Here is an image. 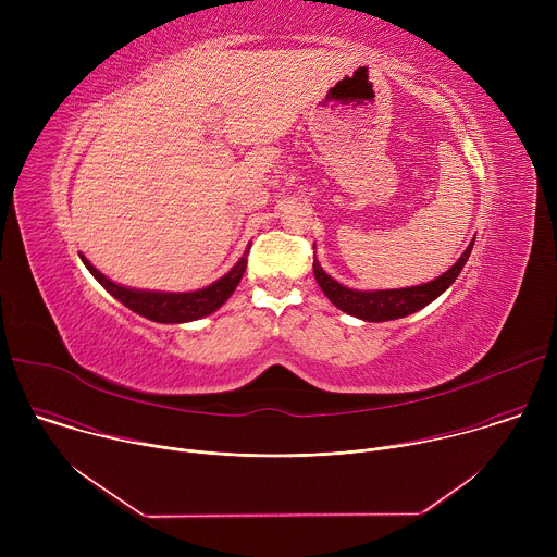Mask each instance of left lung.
I'll return each mask as SVG.
<instances>
[{"mask_svg":"<svg viewBox=\"0 0 557 557\" xmlns=\"http://www.w3.org/2000/svg\"><path fill=\"white\" fill-rule=\"evenodd\" d=\"M469 245L465 249V253L460 256V260L441 277L421 284V286H410V288H389V290H352L342 286L339 282H335L331 275L324 273V269L317 264V260L312 262V271H314V280L317 284L322 286V290L326 293V297L344 312L359 317V320L366 322H389V320H399V317H408L417 310H421L423 306H428L430 301H434L443 290H447L454 280L458 277V273L462 271L469 253H471Z\"/></svg>","mask_w":557,"mask_h":557,"instance_id":"1","label":"left lung"}]
</instances>
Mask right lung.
<instances>
[{
  "label": "right lung",
  "instance_id": "obj_1",
  "mask_svg": "<svg viewBox=\"0 0 557 557\" xmlns=\"http://www.w3.org/2000/svg\"><path fill=\"white\" fill-rule=\"evenodd\" d=\"M88 271L99 280V284L112 293L121 304L132 308L134 312L147 317L151 322L158 324H183V322H194L200 320V317L218 310L235 290V286L240 284L243 273L247 269V253L245 258L237 262L224 277L213 282L207 288L194 290V293H151V290H132L125 286H119L110 282L103 273H99L86 258H82Z\"/></svg>",
  "mask_w": 557,
  "mask_h": 557
}]
</instances>
